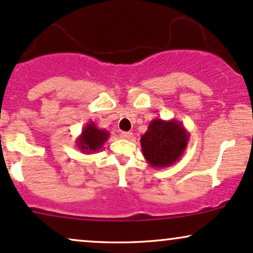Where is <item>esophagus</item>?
Returning a JSON list of instances; mask_svg holds the SVG:
<instances>
[{
  "instance_id": "esophagus-1",
  "label": "esophagus",
  "mask_w": 253,
  "mask_h": 253,
  "mask_svg": "<svg viewBox=\"0 0 253 253\" xmlns=\"http://www.w3.org/2000/svg\"><path fill=\"white\" fill-rule=\"evenodd\" d=\"M121 137L123 139H131L132 138V132H130V131H123V132H121Z\"/></svg>"
}]
</instances>
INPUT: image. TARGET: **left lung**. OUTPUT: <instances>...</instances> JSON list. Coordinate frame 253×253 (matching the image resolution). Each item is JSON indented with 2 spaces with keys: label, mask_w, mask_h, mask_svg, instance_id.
<instances>
[{
  "label": "left lung",
  "mask_w": 253,
  "mask_h": 253,
  "mask_svg": "<svg viewBox=\"0 0 253 253\" xmlns=\"http://www.w3.org/2000/svg\"><path fill=\"white\" fill-rule=\"evenodd\" d=\"M188 142V131L175 119L152 120L140 137L144 158L155 169H165L178 162Z\"/></svg>",
  "instance_id": "8db88e82"
}]
</instances>
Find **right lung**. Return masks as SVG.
<instances>
[{"label": "right lung", "instance_id": "add662e5", "mask_svg": "<svg viewBox=\"0 0 253 253\" xmlns=\"http://www.w3.org/2000/svg\"><path fill=\"white\" fill-rule=\"evenodd\" d=\"M110 133L106 129H98L94 122L87 123L75 139L78 149L84 155H93L102 149Z\"/></svg>", "mask_w": 253, "mask_h": 253}]
</instances>
